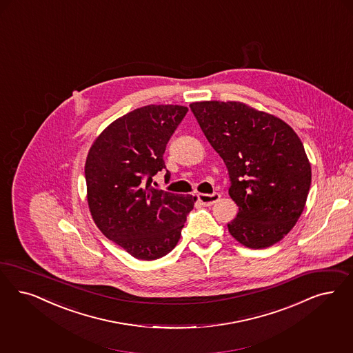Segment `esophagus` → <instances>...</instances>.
Masks as SVG:
<instances>
[{"instance_id": "1", "label": "esophagus", "mask_w": 353, "mask_h": 353, "mask_svg": "<svg viewBox=\"0 0 353 353\" xmlns=\"http://www.w3.org/2000/svg\"><path fill=\"white\" fill-rule=\"evenodd\" d=\"M196 198H198V201L203 206H211V205H214L215 202L219 201L220 194L219 193H212V194H202V193H199V194H196Z\"/></svg>"}]
</instances>
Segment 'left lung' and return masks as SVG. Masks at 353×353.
<instances>
[{
	"mask_svg": "<svg viewBox=\"0 0 353 353\" xmlns=\"http://www.w3.org/2000/svg\"><path fill=\"white\" fill-rule=\"evenodd\" d=\"M210 145L224 160L239 206L232 237L265 249L287 236L304 211L312 167L299 135L287 122L241 101L190 104Z\"/></svg>",
	"mask_w": 353,
	"mask_h": 353,
	"instance_id": "obj_1",
	"label": "left lung"
}]
</instances>
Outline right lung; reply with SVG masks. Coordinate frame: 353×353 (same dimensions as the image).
Wrapping results in <instances>:
<instances>
[{
    "instance_id": "right-lung-1",
    "label": "right lung",
    "mask_w": 353,
    "mask_h": 353,
    "mask_svg": "<svg viewBox=\"0 0 353 353\" xmlns=\"http://www.w3.org/2000/svg\"><path fill=\"white\" fill-rule=\"evenodd\" d=\"M188 107L150 104L99 134L85 158L87 203L101 233L130 256L154 261L177 245L195 196L151 188ZM167 170L165 177L170 179Z\"/></svg>"
}]
</instances>
